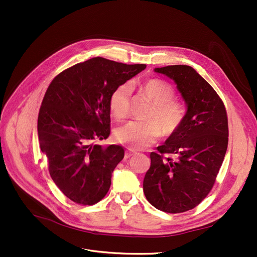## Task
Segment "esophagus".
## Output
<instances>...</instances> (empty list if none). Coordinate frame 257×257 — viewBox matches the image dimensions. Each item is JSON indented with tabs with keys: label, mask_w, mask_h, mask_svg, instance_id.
<instances>
[{
	"label": "esophagus",
	"mask_w": 257,
	"mask_h": 257,
	"mask_svg": "<svg viewBox=\"0 0 257 257\" xmlns=\"http://www.w3.org/2000/svg\"><path fill=\"white\" fill-rule=\"evenodd\" d=\"M134 154H137V151L128 149V150L125 152V158H129L130 156H132V155H134Z\"/></svg>",
	"instance_id": "1"
}]
</instances>
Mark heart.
Listing matches in <instances>:
<instances>
[{
  "label": "heart",
  "mask_w": 257,
  "mask_h": 257,
  "mask_svg": "<svg viewBox=\"0 0 257 257\" xmlns=\"http://www.w3.org/2000/svg\"><path fill=\"white\" fill-rule=\"evenodd\" d=\"M142 90L153 102L149 117L150 120H131L116 131V139L131 150H142L151 146L161 134V128L166 134L176 131L181 125L184 110L182 106L174 101L173 87L160 79H149L141 84ZM131 84L124 83L117 86L110 94L109 108L116 118H124L129 111Z\"/></svg>",
  "instance_id": "b5f03b06"
}]
</instances>
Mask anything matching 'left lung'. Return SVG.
Wrapping results in <instances>:
<instances>
[{
    "label": "left lung",
    "mask_w": 257,
    "mask_h": 257,
    "mask_svg": "<svg viewBox=\"0 0 257 257\" xmlns=\"http://www.w3.org/2000/svg\"><path fill=\"white\" fill-rule=\"evenodd\" d=\"M154 72L174 80L186 111L179 128L157 147L159 153L150 154L144 193L155 208L179 213L196 207L213 186L227 150V113L218 93L192 66L168 65Z\"/></svg>",
    "instance_id": "left-lung-1"
}]
</instances>
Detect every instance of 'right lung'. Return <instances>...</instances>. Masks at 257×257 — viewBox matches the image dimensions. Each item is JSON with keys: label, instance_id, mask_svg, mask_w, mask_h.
<instances>
[{"label": "right lung", "instance_id": "right-lung-1", "mask_svg": "<svg viewBox=\"0 0 257 257\" xmlns=\"http://www.w3.org/2000/svg\"><path fill=\"white\" fill-rule=\"evenodd\" d=\"M146 66L94 57L61 72L49 85L38 113L39 146L53 181L76 203L93 205L109 191L125 152L121 146L93 142L110 134L111 92Z\"/></svg>", "mask_w": 257, "mask_h": 257}]
</instances>
